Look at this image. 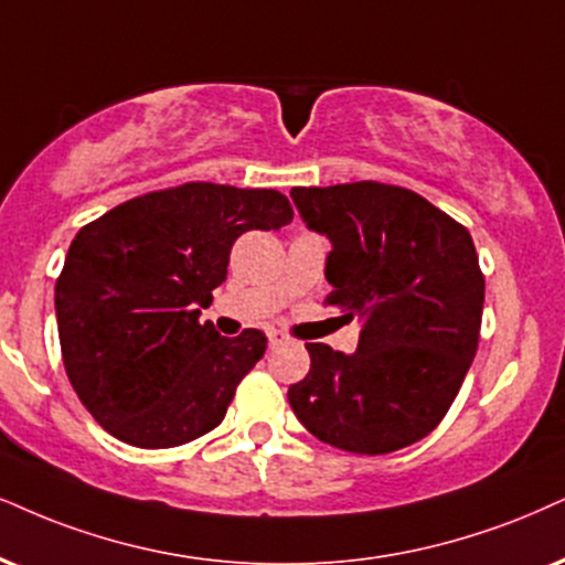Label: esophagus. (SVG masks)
Returning <instances> with one entry per match:
<instances>
[{"label": "esophagus", "mask_w": 565, "mask_h": 565, "mask_svg": "<svg viewBox=\"0 0 565 565\" xmlns=\"http://www.w3.org/2000/svg\"><path fill=\"white\" fill-rule=\"evenodd\" d=\"M267 338H269V345H271V348H277V345H282V343H285V335H282V332H275V330H271Z\"/></svg>", "instance_id": "esophagus-1"}]
</instances>
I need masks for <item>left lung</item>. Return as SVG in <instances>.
I'll return each instance as SVG.
<instances>
[{
  "label": "left lung",
  "mask_w": 565,
  "mask_h": 565,
  "mask_svg": "<svg viewBox=\"0 0 565 565\" xmlns=\"http://www.w3.org/2000/svg\"><path fill=\"white\" fill-rule=\"evenodd\" d=\"M306 227L327 235V306L361 319L359 348L306 343L288 390L298 422L340 450L380 456L427 437L475 361L484 277L469 230L408 188H294Z\"/></svg>",
  "instance_id": "8db88e82"
}]
</instances>
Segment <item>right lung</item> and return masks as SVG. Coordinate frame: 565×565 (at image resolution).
I'll list each match as a JSON object with an SVG mask.
<instances>
[{
	"instance_id": "obj_1",
	"label": "right lung",
	"mask_w": 565,
	"mask_h": 565,
	"mask_svg": "<svg viewBox=\"0 0 565 565\" xmlns=\"http://www.w3.org/2000/svg\"><path fill=\"white\" fill-rule=\"evenodd\" d=\"M294 209L271 188L185 183L115 206L75 235L54 285L65 372L117 440L175 448L225 419L267 338L199 322L246 230H280Z\"/></svg>"
}]
</instances>
